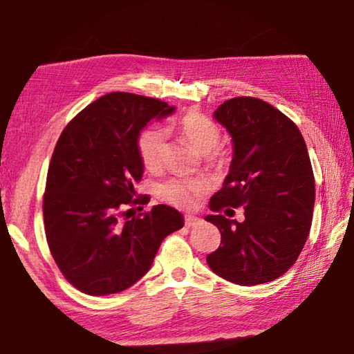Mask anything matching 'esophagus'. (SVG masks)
I'll return each instance as SVG.
<instances>
[{
	"instance_id": "esophagus-1",
	"label": "esophagus",
	"mask_w": 354,
	"mask_h": 354,
	"mask_svg": "<svg viewBox=\"0 0 354 354\" xmlns=\"http://www.w3.org/2000/svg\"><path fill=\"white\" fill-rule=\"evenodd\" d=\"M184 223H185V226L192 227V226H196V225H200V223H201V218L195 217V215H185V218H184Z\"/></svg>"
}]
</instances>
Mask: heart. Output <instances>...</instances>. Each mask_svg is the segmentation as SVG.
<instances>
[{
    "label": "heart",
    "mask_w": 354,
    "mask_h": 354,
    "mask_svg": "<svg viewBox=\"0 0 354 354\" xmlns=\"http://www.w3.org/2000/svg\"><path fill=\"white\" fill-rule=\"evenodd\" d=\"M167 133L175 131L196 151L205 156L206 162L211 165H223L227 160V151L217 145L220 140L218 124L212 122L205 113L190 111L178 120V123L165 128ZM137 149L143 167L149 171H158L162 169L167 156L165 136L160 129H147L139 136ZM209 189L207 183L198 179L173 178L160 185L159 196L170 205L181 209H194L203 195Z\"/></svg>",
    "instance_id": "b5f03b06"
}]
</instances>
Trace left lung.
Returning <instances> with one entry per match:
<instances>
[{"mask_svg":"<svg viewBox=\"0 0 354 354\" xmlns=\"http://www.w3.org/2000/svg\"><path fill=\"white\" fill-rule=\"evenodd\" d=\"M214 117L231 134L234 156L209 207L243 206L245 220L207 215L221 242L206 261L234 284L268 283L295 263L313 223L315 181L306 143L289 117L259 98L227 100Z\"/></svg>","mask_w":354,"mask_h":354,"instance_id":"left-lung-1","label":"left lung"}]
</instances>
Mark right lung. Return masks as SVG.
Returning <instances> with one entry per match:
<instances>
[{
  "instance_id": "right-lung-1",
  "label": "right lung",
  "mask_w": 354,
  "mask_h": 354,
  "mask_svg": "<svg viewBox=\"0 0 354 354\" xmlns=\"http://www.w3.org/2000/svg\"><path fill=\"white\" fill-rule=\"evenodd\" d=\"M173 112L165 101L112 92L84 107L59 137L44 194L45 234L77 290L100 297L128 289L149 270L164 239L183 227V215L165 205L124 217L128 206L147 201L134 198L143 175L140 131Z\"/></svg>"
}]
</instances>
